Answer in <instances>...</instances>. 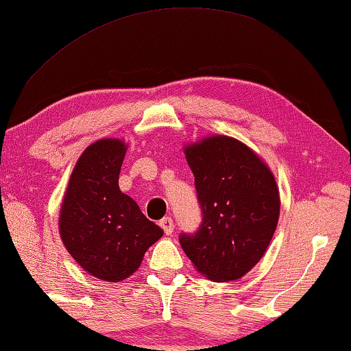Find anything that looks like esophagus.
Returning a JSON list of instances; mask_svg holds the SVG:
<instances>
[{"instance_id":"34e87169","label":"esophagus","mask_w":351,"mask_h":351,"mask_svg":"<svg viewBox=\"0 0 351 351\" xmlns=\"http://www.w3.org/2000/svg\"><path fill=\"white\" fill-rule=\"evenodd\" d=\"M160 226L161 229L165 230L166 235H171L172 232H174V221H172L169 217H166L160 221Z\"/></svg>"}]
</instances>
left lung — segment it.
I'll use <instances>...</instances> for the list:
<instances>
[{"label": "left lung", "instance_id": "1", "mask_svg": "<svg viewBox=\"0 0 351 351\" xmlns=\"http://www.w3.org/2000/svg\"><path fill=\"white\" fill-rule=\"evenodd\" d=\"M201 207V226L179 241L212 281H235L261 261L279 218L276 180L243 143L212 136L185 149Z\"/></svg>", "mask_w": 351, "mask_h": 351}]
</instances>
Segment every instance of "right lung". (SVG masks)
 Masks as SVG:
<instances>
[{"instance_id":"right-lung-1","label":"right lung","mask_w":351,"mask_h":351,"mask_svg":"<svg viewBox=\"0 0 351 351\" xmlns=\"http://www.w3.org/2000/svg\"><path fill=\"white\" fill-rule=\"evenodd\" d=\"M125 144L100 139L84 150L64 196L59 232L69 254L93 276L119 282L141 265L163 229L119 190Z\"/></svg>"}]
</instances>
